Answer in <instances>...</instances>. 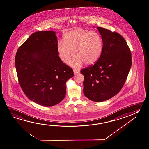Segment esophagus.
<instances>
[{"label": "esophagus", "mask_w": 149, "mask_h": 149, "mask_svg": "<svg viewBox=\"0 0 149 149\" xmlns=\"http://www.w3.org/2000/svg\"><path fill=\"white\" fill-rule=\"evenodd\" d=\"M73 71L74 74H77L80 72V71L79 70H77V69H74Z\"/></svg>", "instance_id": "1"}]
</instances>
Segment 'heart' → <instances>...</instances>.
<instances>
[{"mask_svg":"<svg viewBox=\"0 0 149 149\" xmlns=\"http://www.w3.org/2000/svg\"><path fill=\"white\" fill-rule=\"evenodd\" d=\"M63 40L56 44L58 56L65 63L71 59L74 51L75 56L68 62V65L74 68H79L84 63L92 65L98 61L102 53V38L97 32L72 29L64 34Z\"/></svg>","mask_w":149,"mask_h":149,"instance_id":"1","label":"heart"}]
</instances>
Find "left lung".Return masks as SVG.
<instances>
[{"mask_svg": "<svg viewBox=\"0 0 149 149\" xmlns=\"http://www.w3.org/2000/svg\"><path fill=\"white\" fill-rule=\"evenodd\" d=\"M102 38L103 48L93 65L81 70L84 76V95L100 102L117 95L124 85L132 66V54L121 35L97 27Z\"/></svg>", "mask_w": 149, "mask_h": 149, "instance_id": "left-lung-1", "label": "left lung"}]
</instances>
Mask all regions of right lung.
<instances>
[{
    "label": "right lung",
    "instance_id": "right-lung-1",
    "mask_svg": "<svg viewBox=\"0 0 149 149\" xmlns=\"http://www.w3.org/2000/svg\"><path fill=\"white\" fill-rule=\"evenodd\" d=\"M56 32L32 34L17 50L15 68L18 81L27 98L44 107L58 104L66 94L72 68L59 58Z\"/></svg>",
    "mask_w": 149,
    "mask_h": 149
}]
</instances>
